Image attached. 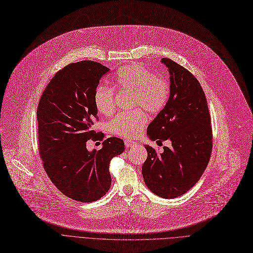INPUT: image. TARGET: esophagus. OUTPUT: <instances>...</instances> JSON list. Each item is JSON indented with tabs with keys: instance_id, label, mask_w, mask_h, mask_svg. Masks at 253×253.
I'll return each instance as SVG.
<instances>
[{
	"instance_id": "obj_1",
	"label": "esophagus",
	"mask_w": 253,
	"mask_h": 253,
	"mask_svg": "<svg viewBox=\"0 0 253 253\" xmlns=\"http://www.w3.org/2000/svg\"><path fill=\"white\" fill-rule=\"evenodd\" d=\"M136 144V142H134V141H132V140H129V139H126L125 140V145L126 147L129 149V148H132L133 147V145H135Z\"/></svg>"
}]
</instances>
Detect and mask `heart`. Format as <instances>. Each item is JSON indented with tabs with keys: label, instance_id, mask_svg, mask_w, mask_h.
Wrapping results in <instances>:
<instances>
[{
	"label": "heart",
	"instance_id": "b5f03b06",
	"mask_svg": "<svg viewBox=\"0 0 253 253\" xmlns=\"http://www.w3.org/2000/svg\"><path fill=\"white\" fill-rule=\"evenodd\" d=\"M113 85L122 92L132 93L131 105L141 106L151 114H157L164 109L169 95L170 85L163 77L141 64L124 66L113 77ZM96 111L102 116H111L115 111V89L105 84L96 87L93 95ZM148 123V115L141 109L118 114L110 123L113 133L133 138L142 131Z\"/></svg>",
	"mask_w": 253,
	"mask_h": 253
}]
</instances>
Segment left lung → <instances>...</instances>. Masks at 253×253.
<instances>
[{"label":"left lung","instance_id":"1","mask_svg":"<svg viewBox=\"0 0 253 253\" xmlns=\"http://www.w3.org/2000/svg\"><path fill=\"white\" fill-rule=\"evenodd\" d=\"M170 74V95L164 109L148 127L152 140H170L158 153L145 145L148 158L141 173L157 196L176 198L198 182L212 151V128L205 93L195 76L169 58H162Z\"/></svg>","mask_w":253,"mask_h":253}]
</instances>
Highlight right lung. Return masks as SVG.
Returning a JSON list of instances; mask_svg holds the SVG:
<instances>
[{
    "instance_id": "obj_1",
    "label": "right lung",
    "mask_w": 253,
    "mask_h": 253,
    "mask_svg": "<svg viewBox=\"0 0 253 253\" xmlns=\"http://www.w3.org/2000/svg\"><path fill=\"white\" fill-rule=\"evenodd\" d=\"M110 69L83 60L70 63L51 79L40 98L39 153L53 184L73 200L96 201L110 190L111 160L125 150L124 141L110 137L99 151L89 152L87 140H102L93 130L98 120L93 95Z\"/></svg>"
}]
</instances>
